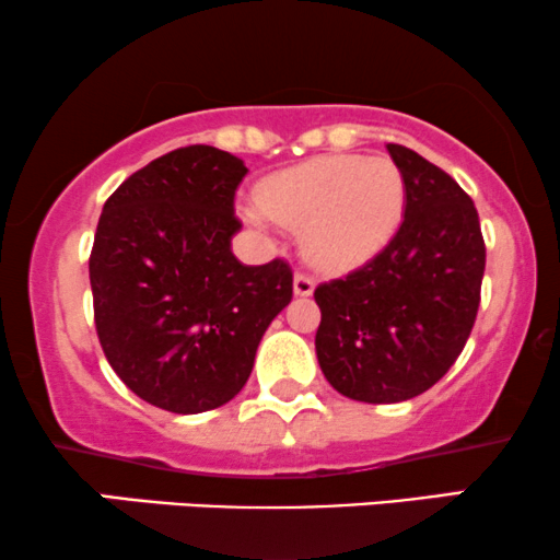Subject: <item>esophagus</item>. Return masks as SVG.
Segmentation results:
<instances>
[{
	"instance_id": "1",
	"label": "esophagus",
	"mask_w": 560,
	"mask_h": 560,
	"mask_svg": "<svg viewBox=\"0 0 560 560\" xmlns=\"http://www.w3.org/2000/svg\"><path fill=\"white\" fill-rule=\"evenodd\" d=\"M314 285H316V280L312 278V275L295 272V278H293V293L295 295H312Z\"/></svg>"
}]
</instances>
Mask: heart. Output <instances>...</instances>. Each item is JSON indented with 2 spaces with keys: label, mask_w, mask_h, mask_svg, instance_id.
I'll use <instances>...</instances> for the list:
<instances>
[{
  "label": "heart",
  "mask_w": 560,
  "mask_h": 560,
  "mask_svg": "<svg viewBox=\"0 0 560 560\" xmlns=\"http://www.w3.org/2000/svg\"><path fill=\"white\" fill-rule=\"evenodd\" d=\"M405 178L389 158L324 155L280 171L261 184V202L244 207L248 223L272 218L303 228V248L316 267L348 272L376 257L397 233Z\"/></svg>",
  "instance_id": "obj_1"
}]
</instances>
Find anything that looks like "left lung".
I'll return each instance as SVG.
<instances>
[{
    "mask_svg": "<svg viewBox=\"0 0 560 560\" xmlns=\"http://www.w3.org/2000/svg\"><path fill=\"white\" fill-rule=\"evenodd\" d=\"M405 178V218L374 259L322 282L316 358L358 402H405L431 389L472 332L486 272L478 210L446 171L386 144Z\"/></svg>",
    "mask_w": 560,
    "mask_h": 560,
    "instance_id": "8db88e82",
    "label": "left lung"
}]
</instances>
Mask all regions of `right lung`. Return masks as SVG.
Instances as JSON below:
<instances>
[{
    "mask_svg": "<svg viewBox=\"0 0 560 560\" xmlns=\"http://www.w3.org/2000/svg\"><path fill=\"white\" fill-rule=\"evenodd\" d=\"M241 158L210 144L171 150L103 205L93 252L95 329L137 397L195 416L231 402L261 335L293 299L288 261L233 257Z\"/></svg>",
    "mask_w": 560,
    "mask_h": 560,
    "instance_id": "add662e5",
    "label": "right lung"
}]
</instances>
